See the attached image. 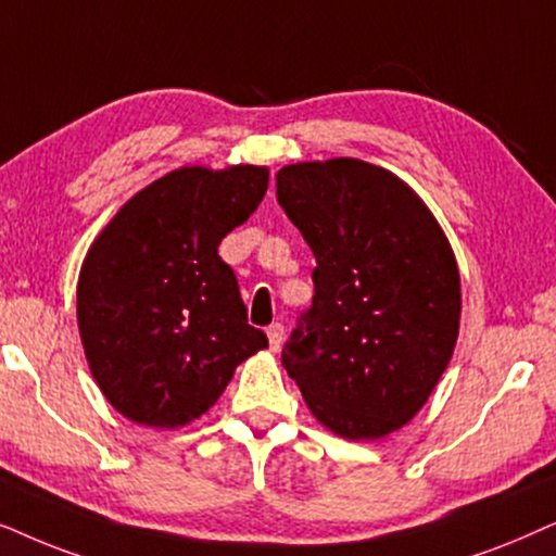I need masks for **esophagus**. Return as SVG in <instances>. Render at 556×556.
Returning a JSON list of instances; mask_svg holds the SVG:
<instances>
[{"label": "esophagus", "instance_id": "34e87169", "mask_svg": "<svg viewBox=\"0 0 556 556\" xmlns=\"http://www.w3.org/2000/svg\"><path fill=\"white\" fill-rule=\"evenodd\" d=\"M266 338H269L271 351H279V345H282V340H285V325L271 323L269 328H266Z\"/></svg>", "mask_w": 556, "mask_h": 556}]
</instances>
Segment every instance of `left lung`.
<instances>
[{"label": "left lung", "mask_w": 556, "mask_h": 556, "mask_svg": "<svg viewBox=\"0 0 556 556\" xmlns=\"http://www.w3.org/2000/svg\"><path fill=\"white\" fill-rule=\"evenodd\" d=\"M277 201L315 254L313 302L282 366L332 432L383 438L421 409L453 355V249L412 188L361 160L287 165Z\"/></svg>", "instance_id": "8db88e82"}]
</instances>
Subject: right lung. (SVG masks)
<instances>
[{
  "instance_id": "right-lung-1",
  "label": "right lung",
  "mask_w": 556,
  "mask_h": 556,
  "mask_svg": "<svg viewBox=\"0 0 556 556\" xmlns=\"http://www.w3.org/2000/svg\"><path fill=\"white\" fill-rule=\"evenodd\" d=\"M269 169H175L116 213L78 279V328L103 396L147 427L208 412L236 366L269 345L249 325L239 279L218 256L262 203Z\"/></svg>"
}]
</instances>
